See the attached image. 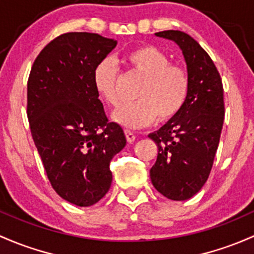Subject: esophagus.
Instances as JSON below:
<instances>
[{
	"instance_id": "34e87169",
	"label": "esophagus",
	"mask_w": 254,
	"mask_h": 254,
	"mask_svg": "<svg viewBox=\"0 0 254 254\" xmlns=\"http://www.w3.org/2000/svg\"><path fill=\"white\" fill-rule=\"evenodd\" d=\"M125 136H127V142L129 143H132L135 141V138H136V135L134 134V132L132 131H130V130H125Z\"/></svg>"
}]
</instances>
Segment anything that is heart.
I'll use <instances>...</instances> for the list:
<instances>
[{
	"instance_id": "b5f03b06",
	"label": "heart",
	"mask_w": 254,
	"mask_h": 254,
	"mask_svg": "<svg viewBox=\"0 0 254 254\" xmlns=\"http://www.w3.org/2000/svg\"><path fill=\"white\" fill-rule=\"evenodd\" d=\"M120 62L130 74L142 79L136 90L134 103L114 112V122L130 129H140L159 122H169L181 112L190 93V75L183 65L172 63L158 47L146 45L129 51ZM93 85L100 97L118 107L119 70L112 60L102 61L93 71Z\"/></svg>"
}]
</instances>
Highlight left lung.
I'll use <instances>...</instances> for the list:
<instances>
[{
  "label": "left lung",
  "mask_w": 254,
  "mask_h": 254,
  "mask_svg": "<svg viewBox=\"0 0 254 254\" xmlns=\"http://www.w3.org/2000/svg\"><path fill=\"white\" fill-rule=\"evenodd\" d=\"M156 35L183 51L191 86L180 113L148 135L158 147L149 175L163 196L185 201L201 190L212 170L225 114L223 82L212 58L190 35L179 30Z\"/></svg>",
  "instance_id": "obj_1"
}]
</instances>
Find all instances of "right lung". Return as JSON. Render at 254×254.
I'll return each mask as SVG.
<instances>
[{"label": "right lung", "instance_id": "obj_1", "mask_svg": "<svg viewBox=\"0 0 254 254\" xmlns=\"http://www.w3.org/2000/svg\"><path fill=\"white\" fill-rule=\"evenodd\" d=\"M117 41L92 33H66L47 44L28 79L30 131L53 190L79 207L97 203L112 184V158L127 145L109 123L93 71Z\"/></svg>", "mask_w": 254, "mask_h": 254}]
</instances>
